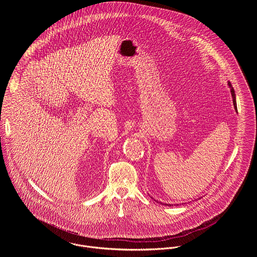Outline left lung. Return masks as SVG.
<instances>
[{
	"instance_id": "left-lung-1",
	"label": "left lung",
	"mask_w": 257,
	"mask_h": 257,
	"mask_svg": "<svg viewBox=\"0 0 257 257\" xmlns=\"http://www.w3.org/2000/svg\"><path fill=\"white\" fill-rule=\"evenodd\" d=\"M227 85H228V87L230 88V92H231V97H232V102H233V107H234V109L236 110V100H235V94H234V90H233V88H232V86H231V84H230V82H227ZM163 205H165V206H169V207H171V206H178V204H174V205H172V204H163Z\"/></svg>"
}]
</instances>
